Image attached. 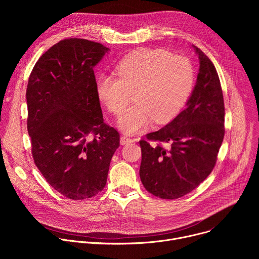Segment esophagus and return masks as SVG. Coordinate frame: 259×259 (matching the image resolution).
Here are the masks:
<instances>
[{
  "label": "esophagus",
  "mask_w": 259,
  "mask_h": 259,
  "mask_svg": "<svg viewBox=\"0 0 259 259\" xmlns=\"http://www.w3.org/2000/svg\"><path fill=\"white\" fill-rule=\"evenodd\" d=\"M131 141H133V139L130 138V137H128V136H126V135H122L121 138H120V143H121L122 145H123V144H126V143H128V142H131Z\"/></svg>",
  "instance_id": "esophagus-1"
}]
</instances>
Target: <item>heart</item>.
<instances>
[{
	"mask_svg": "<svg viewBox=\"0 0 259 259\" xmlns=\"http://www.w3.org/2000/svg\"><path fill=\"white\" fill-rule=\"evenodd\" d=\"M118 79L101 76L96 81L99 100L110 113L120 116L134 94L136 104L122 116L119 125L136 133L154 120L164 124L180 112L194 86V69L189 59L164 49H138L116 66Z\"/></svg>",
	"mask_w": 259,
	"mask_h": 259,
	"instance_id": "1",
	"label": "heart"
}]
</instances>
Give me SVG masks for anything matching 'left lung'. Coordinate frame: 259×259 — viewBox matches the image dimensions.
Listing matches in <instances>:
<instances>
[{
  "mask_svg": "<svg viewBox=\"0 0 259 259\" xmlns=\"http://www.w3.org/2000/svg\"><path fill=\"white\" fill-rule=\"evenodd\" d=\"M193 47L200 68L187 107L165 127L139 141L143 187L166 200L183 197L207 178L225 137V102L218 73L208 56ZM150 141L159 143L152 147ZM162 142L170 144L168 149Z\"/></svg>",
  "mask_w": 259,
  "mask_h": 259,
  "instance_id": "8db88e82",
  "label": "left lung"
}]
</instances>
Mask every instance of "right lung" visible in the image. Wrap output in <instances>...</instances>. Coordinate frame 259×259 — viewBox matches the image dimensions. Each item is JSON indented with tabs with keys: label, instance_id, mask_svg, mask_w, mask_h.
Returning <instances> with one entry per match:
<instances>
[{
	"label": "right lung",
	"instance_id": "obj_1",
	"mask_svg": "<svg viewBox=\"0 0 259 259\" xmlns=\"http://www.w3.org/2000/svg\"><path fill=\"white\" fill-rule=\"evenodd\" d=\"M109 51L71 38L48 49L34 64L26 88L27 131L35 166L70 200L103 190L120 134L104 123L93 67Z\"/></svg>",
	"mask_w": 259,
	"mask_h": 259
}]
</instances>
